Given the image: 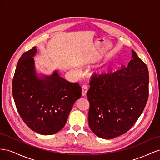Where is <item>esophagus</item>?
Wrapping results in <instances>:
<instances>
[{
  "instance_id": "1",
  "label": "esophagus",
  "mask_w": 160,
  "mask_h": 160,
  "mask_svg": "<svg viewBox=\"0 0 160 160\" xmlns=\"http://www.w3.org/2000/svg\"><path fill=\"white\" fill-rule=\"evenodd\" d=\"M88 86L86 84L82 85V96H86V93L88 92Z\"/></svg>"
}]
</instances>
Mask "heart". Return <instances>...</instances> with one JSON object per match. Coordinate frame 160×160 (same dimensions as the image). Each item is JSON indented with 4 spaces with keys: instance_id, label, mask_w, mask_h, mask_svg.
I'll return each instance as SVG.
<instances>
[{
    "instance_id": "heart-1",
    "label": "heart",
    "mask_w": 160,
    "mask_h": 160,
    "mask_svg": "<svg viewBox=\"0 0 160 160\" xmlns=\"http://www.w3.org/2000/svg\"><path fill=\"white\" fill-rule=\"evenodd\" d=\"M107 72V70H103L102 71V73H104V72ZM101 73V72H100Z\"/></svg>"
}]
</instances>
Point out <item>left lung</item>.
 I'll return each mask as SVG.
<instances>
[{"instance_id":"obj_1","label":"left lung","mask_w":160,"mask_h":160,"mask_svg":"<svg viewBox=\"0 0 160 160\" xmlns=\"http://www.w3.org/2000/svg\"><path fill=\"white\" fill-rule=\"evenodd\" d=\"M87 97L88 124L100 138L112 139L128 131L143 111L149 96L147 65L132 50L127 67L94 75Z\"/></svg>"}]
</instances>
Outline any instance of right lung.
I'll use <instances>...</instances> for the list:
<instances>
[{
  "label": "right lung",
  "instance_id": "add662e5",
  "mask_svg": "<svg viewBox=\"0 0 160 160\" xmlns=\"http://www.w3.org/2000/svg\"><path fill=\"white\" fill-rule=\"evenodd\" d=\"M33 47L22 53L12 80V96L18 112L29 128L42 135H52L64 127L73 104L81 97L79 83L59 76L38 78L35 74Z\"/></svg>",
  "mask_w": 160,
  "mask_h": 160
}]
</instances>
